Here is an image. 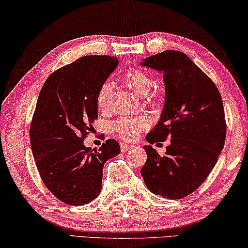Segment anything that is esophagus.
<instances>
[{
  "label": "esophagus",
  "instance_id": "obj_1",
  "mask_svg": "<svg viewBox=\"0 0 248 248\" xmlns=\"http://www.w3.org/2000/svg\"><path fill=\"white\" fill-rule=\"evenodd\" d=\"M120 145H121V150H122V152H126V151L131 150V149H132V144L124 143V142H121Z\"/></svg>",
  "mask_w": 248,
  "mask_h": 248
}]
</instances>
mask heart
<instances>
[{
	"label": "heart",
	"mask_w": 248,
	"mask_h": 248,
	"mask_svg": "<svg viewBox=\"0 0 248 248\" xmlns=\"http://www.w3.org/2000/svg\"><path fill=\"white\" fill-rule=\"evenodd\" d=\"M123 82L128 89L137 93L138 96H144L152 88V80L147 73L139 69H131L125 72L123 76ZM113 89V84L109 81H106L99 87L96 96V105L98 109L106 111L109 106L110 93ZM155 99V94H152L149 100ZM148 121L143 116H124L120 117L109 125L110 133L115 137L122 139L124 141H134L139 137L141 131L148 127Z\"/></svg>",
	"instance_id": "1"
}]
</instances>
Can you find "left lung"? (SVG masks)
I'll use <instances>...</instances> for the list:
<instances>
[{"label": "left lung", "instance_id": "8db88e82", "mask_svg": "<svg viewBox=\"0 0 248 248\" xmlns=\"http://www.w3.org/2000/svg\"><path fill=\"white\" fill-rule=\"evenodd\" d=\"M164 74L165 106L149 143L171 139L165 156L144 145L141 169L145 185L168 200L185 198L199 188L215 167L226 140L222 98L213 81L178 50L149 56L141 62Z\"/></svg>", "mask_w": 248, "mask_h": 248}]
</instances>
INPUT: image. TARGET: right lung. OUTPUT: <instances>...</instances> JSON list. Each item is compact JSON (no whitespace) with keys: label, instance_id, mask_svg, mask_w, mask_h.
<instances>
[{"label":"right lung","instance_id":"right-lung-1","mask_svg":"<svg viewBox=\"0 0 248 248\" xmlns=\"http://www.w3.org/2000/svg\"><path fill=\"white\" fill-rule=\"evenodd\" d=\"M117 64V57L83 56L50 74L39 93L30 145L44 184L66 204L82 205L96 199L105 162L121 151L114 139L98 150L83 144L98 117L97 91Z\"/></svg>","mask_w":248,"mask_h":248}]
</instances>
